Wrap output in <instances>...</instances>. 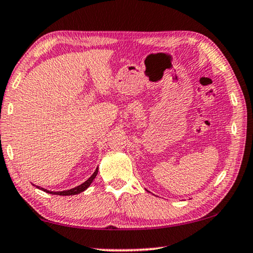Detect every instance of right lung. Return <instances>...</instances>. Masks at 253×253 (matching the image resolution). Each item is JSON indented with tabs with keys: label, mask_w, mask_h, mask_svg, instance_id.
<instances>
[{
	"label": "right lung",
	"mask_w": 253,
	"mask_h": 253,
	"mask_svg": "<svg viewBox=\"0 0 253 253\" xmlns=\"http://www.w3.org/2000/svg\"><path fill=\"white\" fill-rule=\"evenodd\" d=\"M97 174H98V169L94 171V173L91 175V177L86 180L85 182H83L82 184H80V186H78V187H75V188H73V189H70V190H65V191H48V190H46V189H42L43 190V191H46V192H48V194H54V195H59V196H72V195H78V194H80V192H82V191H84L86 189L87 187L90 186L91 184V182L93 181V179L97 177ZM39 188V187H38Z\"/></svg>",
	"instance_id": "1"
}]
</instances>
